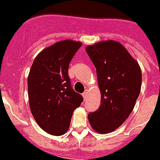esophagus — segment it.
<instances>
[{"instance_id": "1", "label": "esophagus", "mask_w": 160, "mask_h": 160, "mask_svg": "<svg viewBox=\"0 0 160 160\" xmlns=\"http://www.w3.org/2000/svg\"><path fill=\"white\" fill-rule=\"evenodd\" d=\"M88 95H89V91H88V90H85V92L82 94V97H83V99H84V100H86V99H87Z\"/></svg>"}]
</instances>
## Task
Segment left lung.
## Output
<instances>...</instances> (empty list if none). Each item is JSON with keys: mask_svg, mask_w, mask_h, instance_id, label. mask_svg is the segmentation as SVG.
<instances>
[{"mask_svg": "<svg viewBox=\"0 0 160 160\" xmlns=\"http://www.w3.org/2000/svg\"><path fill=\"white\" fill-rule=\"evenodd\" d=\"M85 50L96 69L101 92L100 107L88 119L93 130L105 134L118 128L132 113L140 92L141 70L118 41L98 42Z\"/></svg>", "mask_w": 160, "mask_h": 160, "instance_id": "obj_1", "label": "left lung"}]
</instances>
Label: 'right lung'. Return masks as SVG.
Returning a JSON list of instances; mask_svg holds the SVG:
<instances>
[{"label": "right lung", "mask_w": 160, "mask_h": 160, "mask_svg": "<svg viewBox=\"0 0 160 160\" xmlns=\"http://www.w3.org/2000/svg\"><path fill=\"white\" fill-rule=\"evenodd\" d=\"M82 42L64 39L43 49L35 58L28 78V100L33 118L44 131L63 135L74 110L83 101L71 89L69 64Z\"/></svg>", "instance_id": "add662e5"}]
</instances>
